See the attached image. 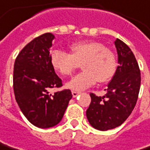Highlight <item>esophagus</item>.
I'll return each mask as SVG.
<instances>
[{
  "label": "esophagus",
  "instance_id": "1",
  "mask_svg": "<svg viewBox=\"0 0 150 150\" xmlns=\"http://www.w3.org/2000/svg\"><path fill=\"white\" fill-rule=\"evenodd\" d=\"M80 93H81L80 92H77V91H72V95H73V97H74V98L77 97Z\"/></svg>",
  "mask_w": 150,
  "mask_h": 150
}]
</instances>
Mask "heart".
I'll return each instance as SVG.
<instances>
[{"mask_svg": "<svg viewBox=\"0 0 150 150\" xmlns=\"http://www.w3.org/2000/svg\"><path fill=\"white\" fill-rule=\"evenodd\" d=\"M70 53L54 50L50 63L55 70L64 76L71 75L81 63L83 71L66 83V88L82 91L95 84L109 81L114 75L117 61L114 53L97 41L86 40L69 45Z\"/></svg>", "mask_w": 150, "mask_h": 150, "instance_id": "b5f03b06", "label": "heart"}]
</instances>
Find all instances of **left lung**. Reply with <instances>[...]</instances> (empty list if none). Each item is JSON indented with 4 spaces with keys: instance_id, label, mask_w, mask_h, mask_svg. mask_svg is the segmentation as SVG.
Masks as SVG:
<instances>
[{
    "instance_id": "1",
    "label": "left lung",
    "mask_w": 150,
    "mask_h": 150,
    "mask_svg": "<svg viewBox=\"0 0 150 150\" xmlns=\"http://www.w3.org/2000/svg\"><path fill=\"white\" fill-rule=\"evenodd\" d=\"M114 44L118 62L115 74L104 96L90 93L91 103L86 112L89 124L103 131L114 129L128 118L137 104L141 85V73L133 52L118 38Z\"/></svg>"
}]
</instances>
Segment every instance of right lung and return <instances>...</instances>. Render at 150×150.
I'll return each instance as SVG.
<instances>
[{
  "instance_id": "add662e5",
  "label": "right lung",
  "mask_w": 150,
  "mask_h": 150,
  "mask_svg": "<svg viewBox=\"0 0 150 150\" xmlns=\"http://www.w3.org/2000/svg\"><path fill=\"white\" fill-rule=\"evenodd\" d=\"M54 38L47 33L32 40L21 50L13 67L15 100L27 120L42 129L61 121L72 98L69 89L49 93L50 88L62 86L50 63V49Z\"/></svg>"
}]
</instances>
